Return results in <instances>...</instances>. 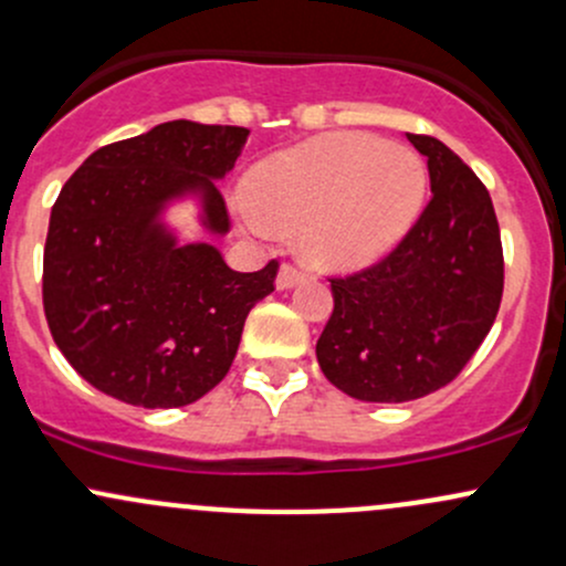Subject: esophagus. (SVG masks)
I'll list each match as a JSON object with an SVG mask.
<instances>
[{"label":"esophagus","mask_w":566,"mask_h":566,"mask_svg":"<svg viewBox=\"0 0 566 566\" xmlns=\"http://www.w3.org/2000/svg\"><path fill=\"white\" fill-rule=\"evenodd\" d=\"M303 276H306V273L297 269V265H293V263H282V269H279V273H276V287H279V290L295 287L297 282H303Z\"/></svg>","instance_id":"obj_1"}]
</instances>
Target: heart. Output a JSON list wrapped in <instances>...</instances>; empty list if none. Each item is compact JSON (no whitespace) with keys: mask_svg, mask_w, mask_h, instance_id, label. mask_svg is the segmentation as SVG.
I'll use <instances>...</instances> for the list:
<instances>
[{"mask_svg":"<svg viewBox=\"0 0 566 566\" xmlns=\"http://www.w3.org/2000/svg\"><path fill=\"white\" fill-rule=\"evenodd\" d=\"M247 217L301 226V250L327 269H359L384 258L419 217L427 166L413 150L374 134L344 132L260 160L244 182Z\"/></svg>","mask_w":566,"mask_h":566,"instance_id":"obj_1","label":"heart"}]
</instances>
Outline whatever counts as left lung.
Masks as SVG:
<instances>
[{
	"mask_svg": "<svg viewBox=\"0 0 566 566\" xmlns=\"http://www.w3.org/2000/svg\"><path fill=\"white\" fill-rule=\"evenodd\" d=\"M427 155L432 198L378 263L331 279L333 314L316 340L322 374L365 402H408L446 387L492 331L505 260L486 185L434 136L406 134Z\"/></svg>",
	"mask_w": 566,
	"mask_h": 566,
	"instance_id": "obj_1",
	"label": "left lung"
}]
</instances>
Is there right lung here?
<instances>
[{"label":"right lung","instance_id":"obj_1","mask_svg":"<svg viewBox=\"0 0 566 566\" xmlns=\"http://www.w3.org/2000/svg\"><path fill=\"white\" fill-rule=\"evenodd\" d=\"M250 132L160 123L85 158L53 203L42 260L45 319L61 354L98 392L128 406L179 408L226 378L250 308L273 293L279 263L241 273L212 244H177L166 203L201 198L207 231L228 233L214 179Z\"/></svg>","mask_w":566,"mask_h":566}]
</instances>
